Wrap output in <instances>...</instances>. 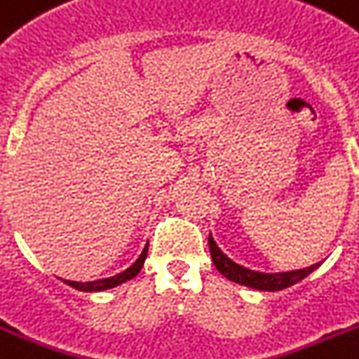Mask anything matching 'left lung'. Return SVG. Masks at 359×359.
<instances>
[{"label": "left lung", "mask_w": 359, "mask_h": 359, "mask_svg": "<svg viewBox=\"0 0 359 359\" xmlns=\"http://www.w3.org/2000/svg\"><path fill=\"white\" fill-rule=\"evenodd\" d=\"M208 243H210V254H212V261L215 264V268L226 279H230L233 283H239V285H245V287L255 288V290L263 292H276L283 290V288H288L292 285L299 283L301 279H305L314 266L303 268V270H292V272H281V273H263L255 272V270H248V268L241 266V264L233 263L231 259L226 257L221 250L217 248L215 241L212 239V236L208 237Z\"/></svg>", "instance_id": "obj_1"}]
</instances>
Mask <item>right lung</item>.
I'll list each match as a JSON object with an SVG mask.
<instances>
[{
    "mask_svg": "<svg viewBox=\"0 0 359 359\" xmlns=\"http://www.w3.org/2000/svg\"><path fill=\"white\" fill-rule=\"evenodd\" d=\"M142 263H144L142 259L138 257V261L133 264V266L128 268L126 272L118 273V276H113V277H109V279H102V281L82 283V285L71 283V285H74L78 290H82V292H98V290H105V288H113V287H116V285H122V283H126L128 279H131V277L137 276V273L140 272V268H142Z\"/></svg>",
    "mask_w": 359,
    "mask_h": 359,
    "instance_id": "add662e5",
    "label": "right lung"
}]
</instances>
